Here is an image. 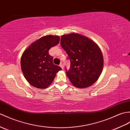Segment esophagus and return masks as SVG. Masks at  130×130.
I'll return each mask as SVG.
<instances>
[{
	"instance_id": "34e87169",
	"label": "esophagus",
	"mask_w": 130,
	"mask_h": 130,
	"mask_svg": "<svg viewBox=\"0 0 130 130\" xmlns=\"http://www.w3.org/2000/svg\"><path fill=\"white\" fill-rule=\"evenodd\" d=\"M60 67H61V68H62V69H64V66H63V65H62V63H61V64H60Z\"/></svg>"
}]
</instances>
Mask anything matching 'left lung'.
<instances>
[{
    "mask_svg": "<svg viewBox=\"0 0 130 130\" xmlns=\"http://www.w3.org/2000/svg\"><path fill=\"white\" fill-rule=\"evenodd\" d=\"M61 47L70 60V69L66 74L72 85L86 88L99 79L104 66V58L98 45L85 36L75 33L64 35Z\"/></svg>",
    "mask_w": 130,
    "mask_h": 130,
    "instance_id": "1",
    "label": "left lung"
}]
</instances>
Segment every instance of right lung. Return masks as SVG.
Instances as JSON below:
<instances>
[{
    "label": "right lung",
    "mask_w": 130,
    "mask_h": 130,
    "mask_svg": "<svg viewBox=\"0 0 130 130\" xmlns=\"http://www.w3.org/2000/svg\"><path fill=\"white\" fill-rule=\"evenodd\" d=\"M59 42V36H44L24 51L21 58V68L26 80L32 86L46 89L53 83L57 72L62 70L53 64V57L49 54L50 48Z\"/></svg>",
    "instance_id": "1"
}]
</instances>
